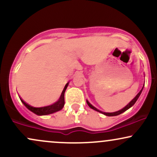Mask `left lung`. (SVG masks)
I'll list each match as a JSON object with an SVG mask.
<instances>
[{
	"instance_id": "8db88e82",
	"label": "left lung",
	"mask_w": 157,
	"mask_h": 157,
	"mask_svg": "<svg viewBox=\"0 0 157 157\" xmlns=\"http://www.w3.org/2000/svg\"><path fill=\"white\" fill-rule=\"evenodd\" d=\"M145 85V84H144ZM143 87H144V86H143ZM143 87H142V89H141V91H140V92H139L137 94H136V96L134 97V99H133L132 100H131V101L129 102L128 104L127 105L125 106V107H124L123 109H121V110H120V111H116V112H113V113H106V112H102V111H100V110H98L97 109H96V108L95 107H94V106L91 105V103H90V102L88 101V100H86V102H87V104L88 105H89V106L90 108H91V109H94V110H95V111H98V112H100V113H103V114H105V115H106V116H109V117H111V116H117V115H119V114H121L122 113H123V112H125V111H127L128 109H130V108L131 107V106H133L135 104V102H136V100H138V98H139V97L140 96V94H141V93H142V89H143Z\"/></svg>"
}]
</instances>
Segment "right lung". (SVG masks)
<instances>
[{"instance_id": "right-lung-1", "label": "right lung", "mask_w": 157, "mask_h": 157, "mask_svg": "<svg viewBox=\"0 0 157 157\" xmlns=\"http://www.w3.org/2000/svg\"><path fill=\"white\" fill-rule=\"evenodd\" d=\"M68 85V83H66L64 89L63 90L62 94H61L59 100L51 105L45 106V107H40V108H35V107H33V106L29 105V104H27L26 102L23 101L21 98V100L23 103V105L26 106L27 109L29 110V111H31L32 112L35 113V114L40 115H40H47V114H50V113H53L55 112H57V111H60V110H61L63 108L64 104H65L64 94H65V91H66V88H67Z\"/></svg>"}]
</instances>
